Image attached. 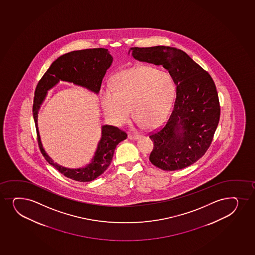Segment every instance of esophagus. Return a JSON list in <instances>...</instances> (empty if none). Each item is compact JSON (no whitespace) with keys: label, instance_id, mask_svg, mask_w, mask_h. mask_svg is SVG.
<instances>
[{"label":"esophagus","instance_id":"esophagus-1","mask_svg":"<svg viewBox=\"0 0 255 255\" xmlns=\"http://www.w3.org/2000/svg\"><path fill=\"white\" fill-rule=\"evenodd\" d=\"M139 138H140V135L132 134V133H130L128 135V138L131 140H138Z\"/></svg>","mask_w":255,"mask_h":255}]
</instances>
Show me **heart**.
<instances>
[{
  "label": "heart",
  "mask_w": 255,
  "mask_h": 255,
  "mask_svg": "<svg viewBox=\"0 0 255 255\" xmlns=\"http://www.w3.org/2000/svg\"><path fill=\"white\" fill-rule=\"evenodd\" d=\"M175 94L172 76L155 68L139 66L118 74L111 88L103 90L101 107L109 120L123 126L130 118V109L147 128L160 126L167 119Z\"/></svg>",
  "instance_id": "heart-1"
}]
</instances>
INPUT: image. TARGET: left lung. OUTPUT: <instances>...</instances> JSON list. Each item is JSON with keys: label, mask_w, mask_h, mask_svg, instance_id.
<instances>
[{"label": "left lung", "mask_w": 255, "mask_h": 255, "mask_svg": "<svg viewBox=\"0 0 255 255\" xmlns=\"http://www.w3.org/2000/svg\"><path fill=\"white\" fill-rule=\"evenodd\" d=\"M138 61L162 65L172 76L176 100L169 119L149 136V161L165 171L189 167L208 150L219 124L220 103L210 75L182 50L166 46L131 47Z\"/></svg>", "instance_id": "obj_1"}]
</instances>
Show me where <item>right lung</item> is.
<instances>
[{
    "label": "right lung",
    "instance_id": "obj_1",
    "mask_svg": "<svg viewBox=\"0 0 255 255\" xmlns=\"http://www.w3.org/2000/svg\"><path fill=\"white\" fill-rule=\"evenodd\" d=\"M113 57L106 48L78 50L65 53L53 62L35 88L33 117L41 153L50 165L55 167L65 177L76 181H93L105 173L112 162L117 144L126 139L128 135L116 127L103 125L101 137L91 160L84 167L69 168L54 162L45 151L37 123L39 111L47 97V92L54 88L60 81L73 83L95 94H99L103 78L111 67Z\"/></svg>",
    "mask_w": 255,
    "mask_h": 255
}]
</instances>
